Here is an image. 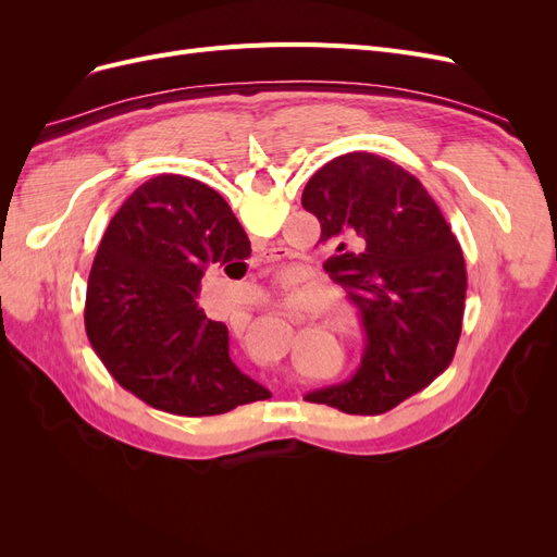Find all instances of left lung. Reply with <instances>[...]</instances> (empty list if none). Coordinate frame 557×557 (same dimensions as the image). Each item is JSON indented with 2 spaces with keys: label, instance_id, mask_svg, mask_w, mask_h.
<instances>
[{
  "label": "left lung",
  "instance_id": "8db88e82",
  "mask_svg": "<svg viewBox=\"0 0 557 557\" xmlns=\"http://www.w3.org/2000/svg\"><path fill=\"white\" fill-rule=\"evenodd\" d=\"M301 207L320 221V244L332 250L325 272L364 327L358 372L305 399L344 413L391 411L455 356L467 297L462 248L423 183L362 150L320 166Z\"/></svg>",
  "mask_w": 557,
  "mask_h": 557
}]
</instances>
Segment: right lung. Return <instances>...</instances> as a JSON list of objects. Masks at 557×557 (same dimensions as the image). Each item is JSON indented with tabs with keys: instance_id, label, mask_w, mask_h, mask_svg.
I'll return each mask as SVG.
<instances>
[{
	"instance_id": "1",
	"label": "right lung",
	"mask_w": 557,
	"mask_h": 557,
	"mask_svg": "<svg viewBox=\"0 0 557 557\" xmlns=\"http://www.w3.org/2000/svg\"><path fill=\"white\" fill-rule=\"evenodd\" d=\"M248 256L242 223L209 185L164 174L134 190L111 218L86 293L88 339L111 376L176 416L272 397L232 362L227 327L197 307L207 269L227 272Z\"/></svg>"
}]
</instances>
